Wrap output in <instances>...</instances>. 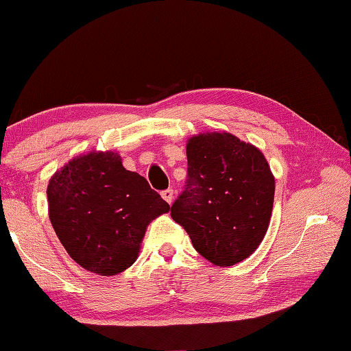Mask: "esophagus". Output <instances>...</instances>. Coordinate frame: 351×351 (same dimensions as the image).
<instances>
[{"instance_id":"esophagus-1","label":"esophagus","mask_w":351,"mask_h":351,"mask_svg":"<svg viewBox=\"0 0 351 351\" xmlns=\"http://www.w3.org/2000/svg\"><path fill=\"white\" fill-rule=\"evenodd\" d=\"M173 195H175V192H173V189H167V190H164V192L161 193V197L167 201L169 204H171L173 203Z\"/></svg>"}]
</instances>
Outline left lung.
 I'll use <instances>...</instances> for the list:
<instances>
[{
	"instance_id": "8db88e82",
	"label": "left lung",
	"mask_w": 351,
	"mask_h": 351,
	"mask_svg": "<svg viewBox=\"0 0 351 351\" xmlns=\"http://www.w3.org/2000/svg\"><path fill=\"white\" fill-rule=\"evenodd\" d=\"M187 181L170 209L193 247L217 266L247 258L265 239L276 181L263 153L230 133L187 141Z\"/></svg>"
}]
</instances>
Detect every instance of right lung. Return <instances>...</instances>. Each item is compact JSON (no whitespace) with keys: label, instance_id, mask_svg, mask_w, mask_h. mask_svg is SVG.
Masks as SVG:
<instances>
[{"label":"right lung","instance_id":"right-lung-1","mask_svg":"<svg viewBox=\"0 0 351 351\" xmlns=\"http://www.w3.org/2000/svg\"><path fill=\"white\" fill-rule=\"evenodd\" d=\"M49 219L75 263L116 276L138 258L147 226L170 206L114 152L71 159L47 186Z\"/></svg>","mask_w":351,"mask_h":351}]
</instances>
